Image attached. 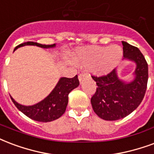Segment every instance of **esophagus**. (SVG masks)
<instances>
[{"instance_id": "34e87169", "label": "esophagus", "mask_w": 154, "mask_h": 154, "mask_svg": "<svg viewBox=\"0 0 154 154\" xmlns=\"http://www.w3.org/2000/svg\"><path fill=\"white\" fill-rule=\"evenodd\" d=\"M86 76H87V74H86V73L80 74V75L78 76V79H79V82H82L83 79H84V78H85Z\"/></svg>"}]
</instances>
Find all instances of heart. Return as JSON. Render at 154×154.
<instances>
[{"label":"heart","instance_id":"1","mask_svg":"<svg viewBox=\"0 0 154 154\" xmlns=\"http://www.w3.org/2000/svg\"><path fill=\"white\" fill-rule=\"evenodd\" d=\"M123 56L122 48L118 45L111 46H90L74 52L72 61L82 68H90L98 76H104L114 69Z\"/></svg>","mask_w":154,"mask_h":154}]
</instances>
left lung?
Masks as SVG:
<instances>
[{"label":"left lung","mask_w":154,"mask_h":154,"mask_svg":"<svg viewBox=\"0 0 154 154\" xmlns=\"http://www.w3.org/2000/svg\"><path fill=\"white\" fill-rule=\"evenodd\" d=\"M125 60L135 63L134 78L131 82L121 79L118 69H113L107 76L94 77L96 92L92 96L94 112L103 120L116 121L131 113L144 99L148 82V63L140 50L122 42Z\"/></svg>","instance_id":"left-lung-1"}]
</instances>
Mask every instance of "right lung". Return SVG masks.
I'll use <instances>...</instances> for the list:
<instances>
[{"label":"right lung","mask_w":154,"mask_h":154,"mask_svg":"<svg viewBox=\"0 0 154 154\" xmlns=\"http://www.w3.org/2000/svg\"><path fill=\"white\" fill-rule=\"evenodd\" d=\"M24 45H36L42 48L50 49L54 48L56 44L42 45L37 42H28L16 46L14 51ZM78 86L79 81L77 75L72 78L61 77L53 91L44 100L33 105H23L16 102L11 96L10 98L17 109L27 117L41 122H48L60 118L64 113L68 103V94Z\"/></svg>","instance_id":"add662e5"}]
</instances>
